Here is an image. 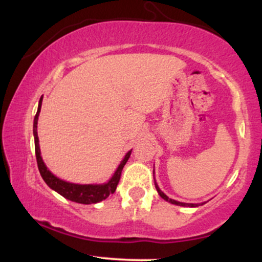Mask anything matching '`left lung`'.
<instances>
[{
  "label": "left lung",
  "mask_w": 262,
  "mask_h": 262,
  "mask_svg": "<svg viewBox=\"0 0 262 262\" xmlns=\"http://www.w3.org/2000/svg\"><path fill=\"white\" fill-rule=\"evenodd\" d=\"M155 187H156V191H158V193L160 194V197L164 198V200L167 201V202H170V203H172V204H176V206H182V207H197V204H193V203H182V202H179V201L171 200V198L167 197L166 194H165L164 192H162L161 189L159 188V186L156 185V182H155Z\"/></svg>",
  "instance_id": "8db88e82"
}]
</instances>
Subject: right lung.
Returning a JSON list of instances; mask_svg holds the SVG:
<instances>
[{
	"instance_id": "obj_1",
	"label": "right lung",
	"mask_w": 262,
	"mask_h": 262,
	"mask_svg": "<svg viewBox=\"0 0 262 262\" xmlns=\"http://www.w3.org/2000/svg\"><path fill=\"white\" fill-rule=\"evenodd\" d=\"M41 101H43V97H40V100H39L38 111L34 117V123H33V134H34L35 156H37L38 169L45 183H47L50 188L54 189V191L58 192L59 194H61L62 197H65L66 200L73 201V202H76V203L92 204V203H98L101 202V201L106 200L110 194H113L114 192H116L117 185H118L119 180H121L122 170L123 167H124V165L127 164L129 156H130L132 150L125 154L124 159H123L121 164H119L118 169L116 170V172L113 173L112 177H111L110 181L106 183H102V185H77V183L66 182L64 180H60L59 177H56L54 173H52L49 170H48V167L45 166L43 159H41L40 156L39 138L37 133V124H38V117H39V113H40V108H41Z\"/></svg>"
}]
</instances>
